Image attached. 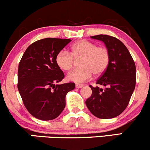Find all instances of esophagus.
<instances>
[{
    "label": "esophagus",
    "mask_w": 150,
    "mask_h": 150,
    "mask_svg": "<svg viewBox=\"0 0 150 150\" xmlns=\"http://www.w3.org/2000/svg\"><path fill=\"white\" fill-rule=\"evenodd\" d=\"M83 85H82V84H76V85H75V87H76V88H81V87H83Z\"/></svg>",
    "instance_id": "34e87169"
}]
</instances>
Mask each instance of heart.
<instances>
[{
  "label": "heart",
  "instance_id": "b5f03b06",
  "mask_svg": "<svg viewBox=\"0 0 150 150\" xmlns=\"http://www.w3.org/2000/svg\"><path fill=\"white\" fill-rule=\"evenodd\" d=\"M82 57L80 68L73 70L67 75V79L75 83H82L95 75H102L107 69L110 55L104 46H97L87 40H80L70 46V52L61 51L56 56V63L63 71H68L73 65V58Z\"/></svg>",
  "mask_w": 150,
  "mask_h": 150
}]
</instances>
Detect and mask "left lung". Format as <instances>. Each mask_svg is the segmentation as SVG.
<instances>
[{"label": "left lung", "instance_id": "obj_1", "mask_svg": "<svg viewBox=\"0 0 150 150\" xmlns=\"http://www.w3.org/2000/svg\"><path fill=\"white\" fill-rule=\"evenodd\" d=\"M90 37L104 43L109 52L110 60L107 69L96 82L105 89L89 86L92 94L85 104L97 118H115L127 107L135 89V62L126 46L116 38L106 34Z\"/></svg>", "mask_w": 150, "mask_h": 150}]
</instances>
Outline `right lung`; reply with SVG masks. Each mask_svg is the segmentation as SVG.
Segmentation results:
<instances>
[{"mask_svg": "<svg viewBox=\"0 0 150 150\" xmlns=\"http://www.w3.org/2000/svg\"><path fill=\"white\" fill-rule=\"evenodd\" d=\"M70 39L46 38L29 46L18 66V88L24 105L34 117L53 120L65 106V96L75 89L73 82L56 85L64 73L56 63V56Z\"/></svg>", "mask_w": 150, "mask_h": 150, "instance_id": "obj_1", "label": "right lung"}]
</instances>
